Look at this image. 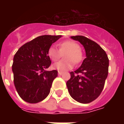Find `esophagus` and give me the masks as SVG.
<instances>
[{
	"instance_id": "34e87169",
	"label": "esophagus",
	"mask_w": 124,
	"mask_h": 124,
	"mask_svg": "<svg viewBox=\"0 0 124 124\" xmlns=\"http://www.w3.org/2000/svg\"><path fill=\"white\" fill-rule=\"evenodd\" d=\"M62 74H63V72H58V75H62Z\"/></svg>"
}]
</instances>
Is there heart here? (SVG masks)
Listing matches in <instances>:
<instances>
[{"label": "heart", "instance_id": "obj_1", "mask_svg": "<svg viewBox=\"0 0 124 124\" xmlns=\"http://www.w3.org/2000/svg\"><path fill=\"white\" fill-rule=\"evenodd\" d=\"M59 50L52 46L48 50V56L52 61L59 60L64 54L65 59L54 63L52 68L60 72H66L72 69L74 62L78 64L83 59V53L78 43L74 41H64L59 44Z\"/></svg>", "mask_w": 124, "mask_h": 124}]
</instances>
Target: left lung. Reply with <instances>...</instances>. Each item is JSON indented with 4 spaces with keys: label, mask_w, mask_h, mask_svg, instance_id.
Listing matches in <instances>:
<instances>
[{
    "label": "left lung",
    "mask_w": 124,
    "mask_h": 124,
    "mask_svg": "<svg viewBox=\"0 0 124 124\" xmlns=\"http://www.w3.org/2000/svg\"><path fill=\"white\" fill-rule=\"evenodd\" d=\"M70 38L83 45L86 58L80 67L70 72V79L66 82L68 90L76 101L88 104L95 100L104 88L109 60L106 52L95 42L83 36Z\"/></svg>",
    "instance_id": "left-lung-1"
}]
</instances>
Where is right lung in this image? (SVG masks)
Returning <instances> with one entry per match:
<instances>
[{
	"label": "right lung",
	"mask_w": 124,
	"mask_h": 124,
	"mask_svg": "<svg viewBox=\"0 0 124 124\" xmlns=\"http://www.w3.org/2000/svg\"><path fill=\"white\" fill-rule=\"evenodd\" d=\"M62 36L44 35L24 44L13 58L14 84L18 95L31 104L42 101L50 93L57 70L48 71L51 64L48 50Z\"/></svg>",
	"instance_id": "add662e5"
}]
</instances>
